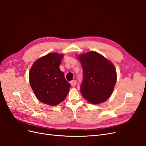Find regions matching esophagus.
Masks as SVG:
<instances>
[{
    "instance_id": "esophagus-1",
    "label": "esophagus",
    "mask_w": 146,
    "mask_h": 146,
    "mask_svg": "<svg viewBox=\"0 0 146 146\" xmlns=\"http://www.w3.org/2000/svg\"><path fill=\"white\" fill-rule=\"evenodd\" d=\"M70 84H71V85H72V86H76V81H74V80H73V81H70Z\"/></svg>"
}]
</instances>
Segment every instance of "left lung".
<instances>
[{
  "label": "left lung",
  "instance_id": "1",
  "mask_svg": "<svg viewBox=\"0 0 146 146\" xmlns=\"http://www.w3.org/2000/svg\"><path fill=\"white\" fill-rule=\"evenodd\" d=\"M83 70L80 87L82 96L93 104L105 102L113 90L116 82L114 65L95 51H90L78 57Z\"/></svg>",
  "mask_w": 146,
  "mask_h": 146
}]
</instances>
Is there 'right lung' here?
Instances as JSON below:
<instances>
[{
    "instance_id": "obj_1",
    "label": "right lung",
    "mask_w": 146,
    "mask_h": 146,
    "mask_svg": "<svg viewBox=\"0 0 146 146\" xmlns=\"http://www.w3.org/2000/svg\"><path fill=\"white\" fill-rule=\"evenodd\" d=\"M63 56L57 53H49L37 59L30 69V86L36 98L44 104L58 105L69 92L71 85L59 68Z\"/></svg>"
}]
</instances>
